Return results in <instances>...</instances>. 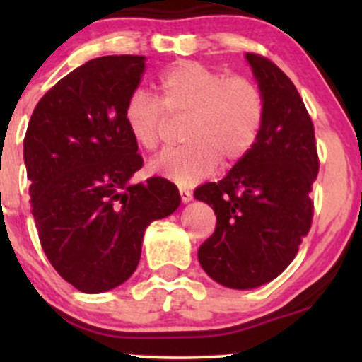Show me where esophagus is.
<instances>
[{"instance_id": "34e87169", "label": "esophagus", "mask_w": 362, "mask_h": 362, "mask_svg": "<svg viewBox=\"0 0 362 362\" xmlns=\"http://www.w3.org/2000/svg\"><path fill=\"white\" fill-rule=\"evenodd\" d=\"M178 192H180V199H182V202H184V204L192 201V192H190L189 189H184V187H180V189H178Z\"/></svg>"}]
</instances>
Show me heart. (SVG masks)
Listing matches in <instances>:
<instances>
[{"instance_id": "heart-1", "label": "heart", "mask_w": 362, "mask_h": 362, "mask_svg": "<svg viewBox=\"0 0 362 362\" xmlns=\"http://www.w3.org/2000/svg\"><path fill=\"white\" fill-rule=\"evenodd\" d=\"M158 100L134 91L124 107L132 139L146 151L163 143L170 120L185 119L184 146L161 153L151 161L153 173L178 185H192L209 175L219 161L238 163L259 139L265 100L255 81L226 76L195 61H182L156 81Z\"/></svg>"}]
</instances>
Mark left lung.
<instances>
[{"label":"left lung","mask_w":362,"mask_h":362,"mask_svg":"<svg viewBox=\"0 0 362 362\" xmlns=\"http://www.w3.org/2000/svg\"><path fill=\"white\" fill-rule=\"evenodd\" d=\"M247 61L265 100L259 139L223 180L194 192L216 214L199 262L231 289L259 288L293 262L313 221L310 192L320 168L313 122L296 86L267 57L248 52Z\"/></svg>","instance_id":"8db88e82"}]
</instances>
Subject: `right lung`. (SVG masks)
<instances>
[{
  "mask_svg": "<svg viewBox=\"0 0 362 362\" xmlns=\"http://www.w3.org/2000/svg\"><path fill=\"white\" fill-rule=\"evenodd\" d=\"M144 73L143 56H103L40 98L23 139L30 207L42 250L83 293H103L138 267L144 230L180 206L167 178L129 184L143 167L124 107Z\"/></svg>",
  "mask_w": 362,
  "mask_h": 362,
  "instance_id": "right-lung-1",
  "label": "right lung"
}]
</instances>
